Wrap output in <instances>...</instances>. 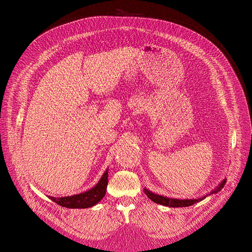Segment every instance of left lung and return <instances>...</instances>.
Segmentation results:
<instances>
[{"label":"left lung","instance_id":"obj_1","mask_svg":"<svg viewBox=\"0 0 252 252\" xmlns=\"http://www.w3.org/2000/svg\"><path fill=\"white\" fill-rule=\"evenodd\" d=\"M226 180L224 179L220 184H219L215 189H212L210 192H208L207 195L202 196L197 198V199H176V198H170L167 196H162V195H158V194H155V192L148 190L147 189H144V192H145L146 196L149 198V199L153 200L154 202L159 203V205H162L165 207H172V208H178V207H189L194 205L196 202H199L201 200L205 199V198L209 195L213 194V192H217L219 190H221V189L223 187V185L225 184Z\"/></svg>","mask_w":252,"mask_h":252}]
</instances>
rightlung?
Listing matches in <instances>:
<instances>
[{
  "label": "right lung",
  "mask_w": 252,
  "mask_h": 252,
  "mask_svg": "<svg viewBox=\"0 0 252 252\" xmlns=\"http://www.w3.org/2000/svg\"><path fill=\"white\" fill-rule=\"evenodd\" d=\"M107 184H108V170H106L103 176H101L98 183L96 184L92 189L81 192V194H77L73 196H67V197H50L52 201L56 202L57 205L65 208L70 209H85L91 208L103 199L106 189Z\"/></svg>",
  "instance_id": "1"
}]
</instances>
